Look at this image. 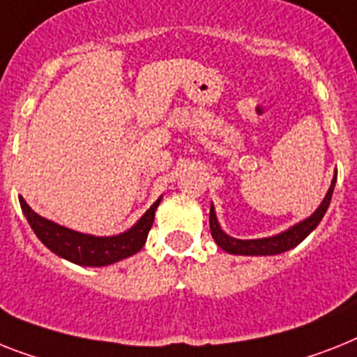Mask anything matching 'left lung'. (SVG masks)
Returning <instances> with one entry per match:
<instances>
[{
	"mask_svg": "<svg viewBox=\"0 0 357 357\" xmlns=\"http://www.w3.org/2000/svg\"><path fill=\"white\" fill-rule=\"evenodd\" d=\"M335 178H337V176H334L331 190H328V193H326L325 200L321 202L319 208L314 211V215H310L308 219H305L303 222L296 225L294 228L287 229V231H282V234L279 235H273V237L252 238V241H241V238L229 237V235H226L225 231L220 229L219 222H217V217H215L213 206H211L210 229L211 235H213L215 238V243L219 244L225 252L235 253V255H275V253H282L287 252V250L294 248V246L303 243V241L310 235L312 229L319 225L321 219H323V215L326 213L328 206H331L332 193H334Z\"/></svg>",
	"mask_w": 357,
	"mask_h": 357,
	"instance_id": "left-lung-1",
	"label": "left lung"
}]
</instances>
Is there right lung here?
<instances>
[{
    "label": "right lung",
    "instance_id": "obj_1",
    "mask_svg": "<svg viewBox=\"0 0 357 357\" xmlns=\"http://www.w3.org/2000/svg\"><path fill=\"white\" fill-rule=\"evenodd\" d=\"M22 210L25 213L31 228L34 229L36 237L47 248L56 255L67 259L70 263L82 264V266H105L116 261L129 257L132 253L142 250L146 244L147 234L155 220V210L160 204V199L144 213V217L137 225L128 229L126 234L114 235V237H93V235L78 234L69 228L43 219L36 211L29 208L25 200L20 199Z\"/></svg>",
    "mask_w": 357,
    "mask_h": 357
}]
</instances>
